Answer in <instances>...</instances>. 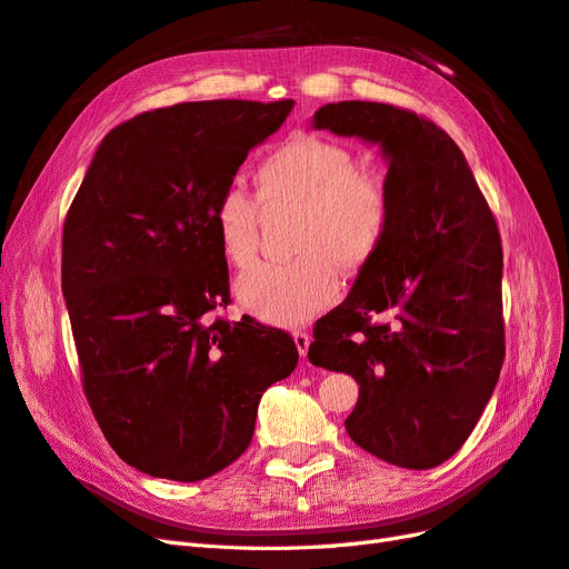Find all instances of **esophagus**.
<instances>
[{"mask_svg":"<svg viewBox=\"0 0 569 569\" xmlns=\"http://www.w3.org/2000/svg\"><path fill=\"white\" fill-rule=\"evenodd\" d=\"M295 343H297L299 353L306 358L308 347H311V335H306V332H295Z\"/></svg>","mask_w":569,"mask_h":569,"instance_id":"34e87169","label":"esophagus"}]
</instances>
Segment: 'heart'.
Masks as SVG:
<instances>
[{
  "label": "heart",
  "mask_w": 569,
  "mask_h": 569,
  "mask_svg": "<svg viewBox=\"0 0 569 569\" xmlns=\"http://www.w3.org/2000/svg\"><path fill=\"white\" fill-rule=\"evenodd\" d=\"M256 203L263 211L295 209L289 263L256 266L234 284L237 301L256 318L295 327L325 311L339 295V270L358 274L380 253L391 228V189L380 170L330 137L297 132L253 168ZM230 187L213 203L211 230L232 268L256 258L258 209Z\"/></svg>",
  "instance_id": "1"
}]
</instances>
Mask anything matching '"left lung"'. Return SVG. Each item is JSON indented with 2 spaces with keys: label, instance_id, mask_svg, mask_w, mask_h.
<instances>
[{
  "label": "left lung",
  "instance_id": "left-lung-1",
  "mask_svg": "<svg viewBox=\"0 0 569 569\" xmlns=\"http://www.w3.org/2000/svg\"><path fill=\"white\" fill-rule=\"evenodd\" d=\"M313 128L380 144L393 213L347 301L316 322L308 360L360 385L343 422L360 449L437 468L470 437L501 375V234L462 151L432 120L339 101L316 111Z\"/></svg>",
  "mask_w": 569,
  "mask_h": 569
}]
</instances>
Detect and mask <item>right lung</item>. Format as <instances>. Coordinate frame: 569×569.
<instances>
[{"instance_id":"right-lung-1","label":"right lung","mask_w":569,"mask_h":569,"mask_svg":"<svg viewBox=\"0 0 569 569\" xmlns=\"http://www.w3.org/2000/svg\"><path fill=\"white\" fill-rule=\"evenodd\" d=\"M295 101H189L101 140L63 222L61 287L82 389L111 449L199 481L247 451L263 391L299 363L287 332L228 322L211 211Z\"/></svg>"}]
</instances>
